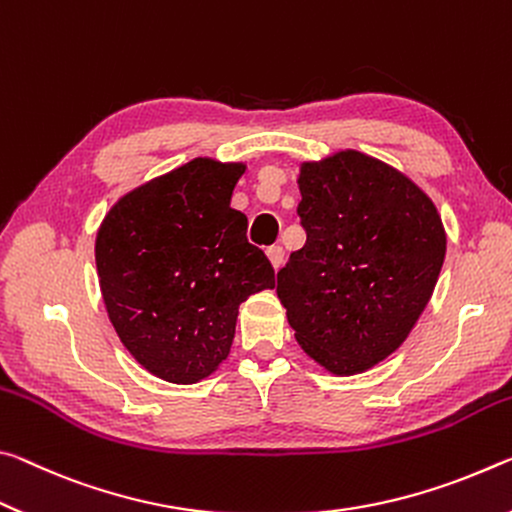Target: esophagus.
<instances>
[{"instance_id":"34e87169","label":"esophagus","mask_w":512,"mask_h":512,"mask_svg":"<svg viewBox=\"0 0 512 512\" xmlns=\"http://www.w3.org/2000/svg\"><path fill=\"white\" fill-rule=\"evenodd\" d=\"M265 254H267V258H270V263H272L274 270H279V267L283 265V256H286V251H283V247L274 245V247L267 249Z\"/></svg>"}]
</instances>
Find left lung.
<instances>
[{
	"mask_svg": "<svg viewBox=\"0 0 512 512\" xmlns=\"http://www.w3.org/2000/svg\"><path fill=\"white\" fill-rule=\"evenodd\" d=\"M297 183L306 245L276 274V295L317 365L360 374L420 320L445 263V226L417 183L356 149L301 163Z\"/></svg>",
	"mask_w": 512,
	"mask_h": 512,
	"instance_id": "8db88e82",
	"label": "left lung"
}]
</instances>
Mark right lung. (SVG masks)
Instances as JSON below:
<instances>
[{
    "mask_svg": "<svg viewBox=\"0 0 512 512\" xmlns=\"http://www.w3.org/2000/svg\"><path fill=\"white\" fill-rule=\"evenodd\" d=\"M245 163L195 158L117 199L95 240L99 288L122 345L149 374L190 385L220 367L238 306L274 288L247 217L231 208Z\"/></svg>",
    "mask_w": 512,
    "mask_h": 512,
    "instance_id": "right-lung-1",
    "label": "right lung"
}]
</instances>
